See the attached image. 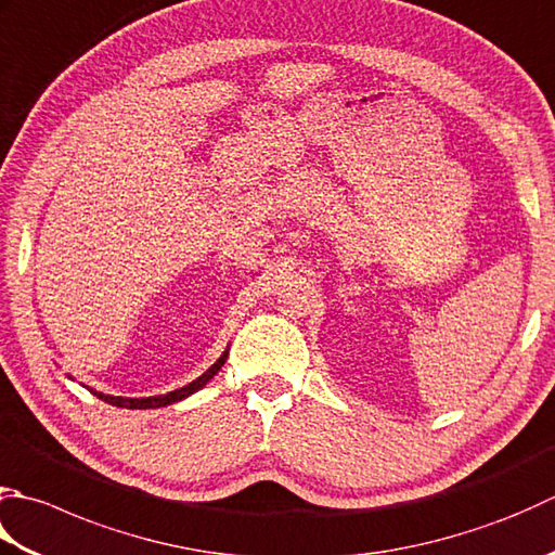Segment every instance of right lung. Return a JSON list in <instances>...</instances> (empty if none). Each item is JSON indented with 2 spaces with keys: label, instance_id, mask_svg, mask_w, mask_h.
Instances as JSON below:
<instances>
[{
  "label": "right lung",
  "instance_id": "1",
  "mask_svg": "<svg viewBox=\"0 0 555 555\" xmlns=\"http://www.w3.org/2000/svg\"><path fill=\"white\" fill-rule=\"evenodd\" d=\"M225 358H228V351L219 358V361H216L209 371H206L204 375H199L197 379H194V383H190V385H184V387H180V389H176V392H168V395H163V397H146V399H125V397H111V395H101V392H93L98 399H103V401H107V404H113V406H122V409H156V406H166V404H172V401H180V399H184V397H190L192 392H197V389H202L206 383H209V379L221 371V365L225 363Z\"/></svg>",
  "mask_w": 555,
  "mask_h": 555
}]
</instances>
